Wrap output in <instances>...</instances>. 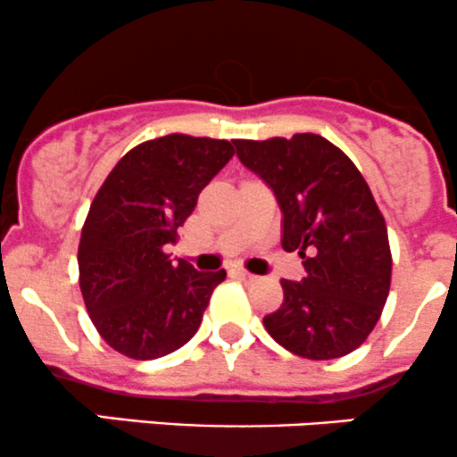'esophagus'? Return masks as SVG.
I'll return each instance as SVG.
<instances>
[{
  "label": "esophagus",
  "mask_w": 457,
  "mask_h": 457,
  "mask_svg": "<svg viewBox=\"0 0 457 457\" xmlns=\"http://www.w3.org/2000/svg\"><path fill=\"white\" fill-rule=\"evenodd\" d=\"M235 274H237L239 278L244 280V283H254V280H259V278H256L254 274H250V271H245L244 268H237V270H235Z\"/></svg>",
  "instance_id": "obj_1"
}]
</instances>
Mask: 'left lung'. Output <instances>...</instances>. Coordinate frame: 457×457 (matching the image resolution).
Segmentation results:
<instances>
[{
  "instance_id": "8db88e82",
  "label": "left lung",
  "mask_w": 457,
  "mask_h": 457,
  "mask_svg": "<svg viewBox=\"0 0 457 457\" xmlns=\"http://www.w3.org/2000/svg\"><path fill=\"white\" fill-rule=\"evenodd\" d=\"M283 212V248L302 256L300 283L280 280L285 300L263 317L271 339L311 361L361 347L391 289L386 222L367 181L341 148L315 133L235 140Z\"/></svg>"
}]
</instances>
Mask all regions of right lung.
<instances>
[{"instance_id": "right-lung-1", "label": "right lung", "mask_w": 457, "mask_h": 457, "mask_svg": "<svg viewBox=\"0 0 457 457\" xmlns=\"http://www.w3.org/2000/svg\"><path fill=\"white\" fill-rule=\"evenodd\" d=\"M235 142L186 133L131 148L96 192L77 263L86 309L101 339L133 361L166 356L192 339L227 271L172 261L166 245L203 187L235 155Z\"/></svg>"}]
</instances>
